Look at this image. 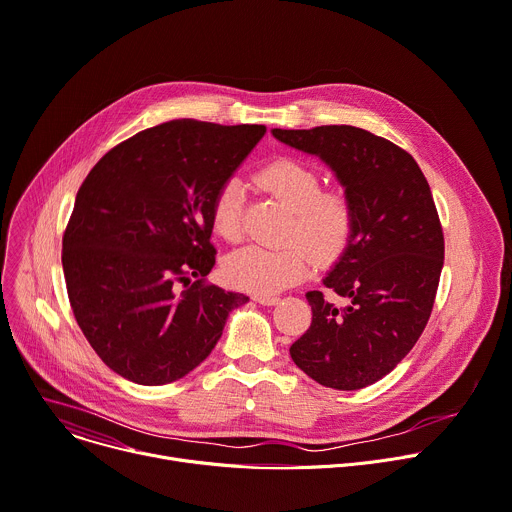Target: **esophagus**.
Segmentation results:
<instances>
[{
  "mask_svg": "<svg viewBox=\"0 0 512 512\" xmlns=\"http://www.w3.org/2000/svg\"><path fill=\"white\" fill-rule=\"evenodd\" d=\"M253 300L263 304V306H275L277 302H280V298H277V296H259V294H255Z\"/></svg>",
  "mask_w": 512,
  "mask_h": 512,
  "instance_id": "1",
  "label": "esophagus"
}]
</instances>
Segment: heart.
Masks as SVG:
<instances>
[{
	"label": "heart",
	"instance_id": "heart-1",
	"mask_svg": "<svg viewBox=\"0 0 512 512\" xmlns=\"http://www.w3.org/2000/svg\"><path fill=\"white\" fill-rule=\"evenodd\" d=\"M259 183L284 202L294 220L288 230L292 243L280 249L251 245L239 249L224 261L228 284L259 296H273L300 282L318 263L339 259L349 247L355 230V208L345 190H322L318 171L296 159H275L259 175ZM245 185L239 177H228L212 200V224L218 235L235 243L243 235Z\"/></svg>",
	"mask_w": 512,
	"mask_h": 512
}]
</instances>
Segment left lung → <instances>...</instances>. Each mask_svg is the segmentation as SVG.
Wrapping results in <instances>:
<instances>
[{
  "instance_id": "1",
  "label": "left lung",
  "mask_w": 512,
  "mask_h": 512,
  "mask_svg": "<svg viewBox=\"0 0 512 512\" xmlns=\"http://www.w3.org/2000/svg\"><path fill=\"white\" fill-rule=\"evenodd\" d=\"M271 134L327 163L355 208L353 239L322 280L347 306L308 292L312 322L290 355L320 386L376 384L408 355L433 310L445 241L429 183L404 149L363 128Z\"/></svg>"
}]
</instances>
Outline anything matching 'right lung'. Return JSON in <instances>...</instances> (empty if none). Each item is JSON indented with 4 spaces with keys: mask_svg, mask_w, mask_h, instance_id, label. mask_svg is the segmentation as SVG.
Returning <instances> with one entry per match:
<instances>
[{
    "mask_svg": "<svg viewBox=\"0 0 512 512\" xmlns=\"http://www.w3.org/2000/svg\"><path fill=\"white\" fill-rule=\"evenodd\" d=\"M265 126L171 120L108 151L81 183L63 235L79 329L118 376H188L249 298L206 284L216 263L212 200Z\"/></svg>",
    "mask_w": 512,
    "mask_h": 512,
    "instance_id": "obj_1",
    "label": "right lung"
}]
</instances>
